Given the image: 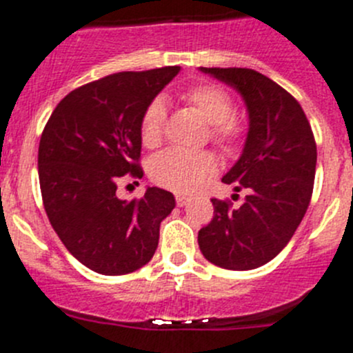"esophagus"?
Instances as JSON below:
<instances>
[{
  "label": "esophagus",
  "mask_w": 353,
  "mask_h": 353,
  "mask_svg": "<svg viewBox=\"0 0 353 353\" xmlns=\"http://www.w3.org/2000/svg\"><path fill=\"white\" fill-rule=\"evenodd\" d=\"M187 203H189V197L182 196V194H179V196H176V204H179L180 208H183V206H185Z\"/></svg>",
  "instance_id": "esophagus-1"
}]
</instances>
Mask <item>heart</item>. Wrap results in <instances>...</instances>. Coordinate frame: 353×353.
I'll return each mask as SVG.
<instances>
[{
    "mask_svg": "<svg viewBox=\"0 0 353 353\" xmlns=\"http://www.w3.org/2000/svg\"><path fill=\"white\" fill-rule=\"evenodd\" d=\"M187 105L192 107L208 124L210 137L223 147H230L241 140L244 124L232 112V100L229 93L214 85H196L182 93ZM166 107L163 100L156 99L147 105L140 123V139L149 149L159 145L164 133ZM216 170V157L210 150L187 152L180 149H168L152 157L149 164L150 179L166 189L176 192H192Z\"/></svg>",
    "mask_w": 353,
    "mask_h": 353,
    "instance_id": "obj_1",
    "label": "heart"
}]
</instances>
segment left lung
<instances>
[{
    "label": "left lung",
    "instance_id": "8db88e82",
    "mask_svg": "<svg viewBox=\"0 0 353 353\" xmlns=\"http://www.w3.org/2000/svg\"><path fill=\"white\" fill-rule=\"evenodd\" d=\"M199 70L243 97L248 135L221 182L250 194L239 208L211 199L214 216L199 230L197 243L218 267L253 270L286 248L307 213L317 164L314 133L300 103L263 74L241 67Z\"/></svg>",
    "mask_w": 353,
    "mask_h": 353
}]
</instances>
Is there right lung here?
<instances>
[{
	"mask_svg": "<svg viewBox=\"0 0 353 353\" xmlns=\"http://www.w3.org/2000/svg\"><path fill=\"white\" fill-rule=\"evenodd\" d=\"M179 65L117 72L74 90L50 116L38 152L43 204L53 230L76 260L97 274L139 270L156 253L173 194L147 187L121 201L117 180L142 179L140 123Z\"/></svg>",
	"mask_w": 353,
	"mask_h": 353,
	"instance_id": "add662e5",
	"label": "right lung"
}]
</instances>
